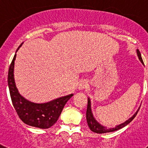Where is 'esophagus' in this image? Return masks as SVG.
I'll return each instance as SVG.
<instances>
[{
  "label": "esophagus",
  "mask_w": 148,
  "mask_h": 148,
  "mask_svg": "<svg viewBox=\"0 0 148 148\" xmlns=\"http://www.w3.org/2000/svg\"><path fill=\"white\" fill-rule=\"evenodd\" d=\"M86 87H87V82H86L85 81H82V82L79 83V84H78V88L79 90H82L85 88Z\"/></svg>",
  "instance_id": "obj_1"
}]
</instances>
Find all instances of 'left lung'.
I'll use <instances>...</instances> for the list:
<instances>
[{"mask_svg": "<svg viewBox=\"0 0 148 148\" xmlns=\"http://www.w3.org/2000/svg\"><path fill=\"white\" fill-rule=\"evenodd\" d=\"M136 53H137V56H138V59L139 61H141V63L143 64V61H142V56H141V53L139 52L138 49H136ZM139 108L140 107L138 108V109L137 110V111L136 112L133 116L130 117V119H128L127 121H125V122L121 123L120 125H116L115 127H107L105 126H103L101 125L99 122H98L96 121L95 118H94L93 114H92V109H91V101H90V98H88V100H87V113H86V118H87V125H88L89 127L92 132L96 133H110V132H114L116 130H118L119 129H121L122 127H125L126 125H127L131 121H133V119L136 117V116L137 113L139 110Z\"/></svg>", "mask_w": 148, "mask_h": 148, "instance_id": "obj_1", "label": "left lung"}]
</instances>
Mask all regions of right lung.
Masks as SVG:
<instances>
[{"label":"right lung","instance_id":"add662e5","mask_svg":"<svg viewBox=\"0 0 148 148\" xmlns=\"http://www.w3.org/2000/svg\"><path fill=\"white\" fill-rule=\"evenodd\" d=\"M17 49L16 53L22 46ZM16 53L10 64L8 73V86L13 107L18 116L23 122L29 126L40 129H47L58 121L62 110L73 94L64 95L46 103H35L22 96L16 87L14 78V66Z\"/></svg>","mask_w":148,"mask_h":148}]
</instances>
